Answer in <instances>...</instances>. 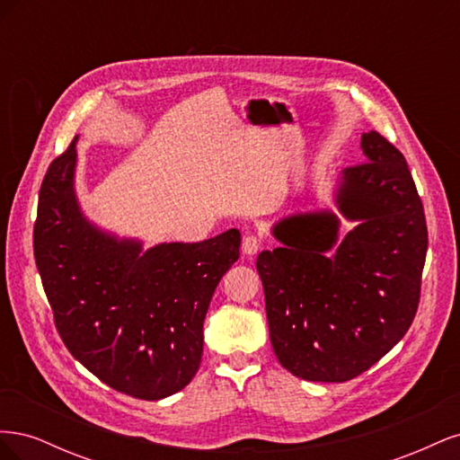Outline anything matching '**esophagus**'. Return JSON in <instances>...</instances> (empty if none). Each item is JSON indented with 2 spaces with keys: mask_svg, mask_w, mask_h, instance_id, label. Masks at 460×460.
Here are the masks:
<instances>
[{
  "mask_svg": "<svg viewBox=\"0 0 460 460\" xmlns=\"http://www.w3.org/2000/svg\"><path fill=\"white\" fill-rule=\"evenodd\" d=\"M261 247H262V240L257 238V235H253V234H249L243 238L242 252H243V255L252 257V255H257L261 252Z\"/></svg>",
  "mask_w": 460,
  "mask_h": 460,
  "instance_id": "obj_1",
  "label": "esophagus"
}]
</instances>
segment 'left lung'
<instances>
[{"label": "left lung", "mask_w": 460, "mask_h": 460, "mask_svg": "<svg viewBox=\"0 0 460 460\" xmlns=\"http://www.w3.org/2000/svg\"><path fill=\"white\" fill-rule=\"evenodd\" d=\"M365 161L343 171L336 203L358 225L338 243L330 211L282 218V245L257 257L272 349L309 382H347L389 353L420 301L428 228L402 153L363 134Z\"/></svg>", "instance_id": "obj_1"}]
</instances>
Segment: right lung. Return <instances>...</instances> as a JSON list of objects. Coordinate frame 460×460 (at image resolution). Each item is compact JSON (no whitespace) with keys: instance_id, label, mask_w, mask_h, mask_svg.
Instances as JSON below:
<instances>
[{"instance_id":"1","label":"right lung","mask_w":460,"mask_h":460,"mask_svg":"<svg viewBox=\"0 0 460 460\" xmlns=\"http://www.w3.org/2000/svg\"><path fill=\"white\" fill-rule=\"evenodd\" d=\"M76 137L44 176L34 259L71 355L103 384L157 401L186 387L203 353V323L220 278L240 259V230L199 243L117 240L82 215Z\"/></svg>"}]
</instances>
